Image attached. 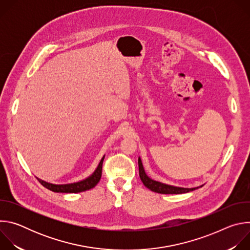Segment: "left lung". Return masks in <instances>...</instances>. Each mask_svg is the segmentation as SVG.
<instances>
[{
    "instance_id": "8db88e82",
    "label": "left lung",
    "mask_w": 250,
    "mask_h": 250,
    "mask_svg": "<svg viewBox=\"0 0 250 250\" xmlns=\"http://www.w3.org/2000/svg\"><path fill=\"white\" fill-rule=\"evenodd\" d=\"M138 170H139V177L142 181V183L145 184L146 187H147L149 190L159 193V194H183V193H188L191 191H194L198 188L203 187H196V188H182V187H175L171 185H167L155 180H152L151 178H149L144 168V165H142L140 157H138Z\"/></svg>"
}]
</instances>
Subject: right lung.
<instances>
[{"mask_svg":"<svg viewBox=\"0 0 250 250\" xmlns=\"http://www.w3.org/2000/svg\"><path fill=\"white\" fill-rule=\"evenodd\" d=\"M104 155L103 156V158L101 159L98 167L96 168V170L94 171V173L89 176L86 179L76 182V183H70V184H61V185H56V184H51L48 182H45L40 178H38V180L40 181V183L45 187L46 189L52 191V192H56V193H80V192H84L87 190H90L92 188H94L100 181L101 176H102V167H103V161H104Z\"/></svg>","mask_w":250,"mask_h":250,"instance_id":"right-lung-1","label":"right lung"}]
</instances>
